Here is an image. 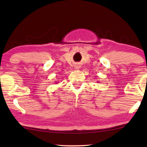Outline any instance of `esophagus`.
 Returning <instances> with one entry per match:
<instances>
[{"mask_svg": "<svg viewBox=\"0 0 147 147\" xmlns=\"http://www.w3.org/2000/svg\"><path fill=\"white\" fill-rule=\"evenodd\" d=\"M76 69H79L80 67H79V66H78V65H76Z\"/></svg>", "mask_w": 147, "mask_h": 147, "instance_id": "34e87169", "label": "esophagus"}]
</instances>
